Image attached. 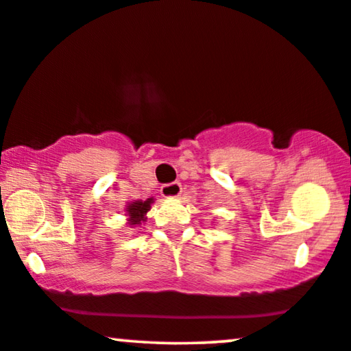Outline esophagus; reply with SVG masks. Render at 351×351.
<instances>
[{
  "label": "esophagus",
  "instance_id": "esophagus-1",
  "mask_svg": "<svg viewBox=\"0 0 351 351\" xmlns=\"http://www.w3.org/2000/svg\"><path fill=\"white\" fill-rule=\"evenodd\" d=\"M182 193L180 182H171V184H165L161 186V195L165 198H177Z\"/></svg>",
  "mask_w": 351,
  "mask_h": 351
}]
</instances>
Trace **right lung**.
Returning <instances> with one entry per match:
<instances>
[{
	"label": "right lung",
	"instance_id": "right-lung-1",
	"mask_svg": "<svg viewBox=\"0 0 351 351\" xmlns=\"http://www.w3.org/2000/svg\"><path fill=\"white\" fill-rule=\"evenodd\" d=\"M153 198H148L147 201H136V203H131L126 208L128 215H129V223L131 225H141V222L145 220V214L150 210Z\"/></svg>",
	"mask_w": 351,
	"mask_h": 351
}]
</instances>
